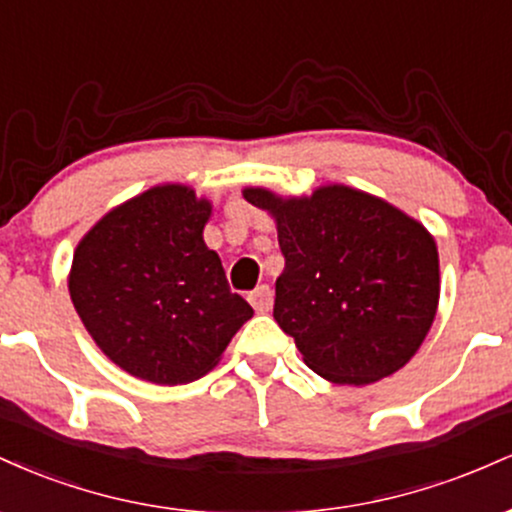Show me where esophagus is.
I'll return each instance as SVG.
<instances>
[{"label": "esophagus", "mask_w": 512, "mask_h": 512, "mask_svg": "<svg viewBox=\"0 0 512 512\" xmlns=\"http://www.w3.org/2000/svg\"><path fill=\"white\" fill-rule=\"evenodd\" d=\"M250 303H252V308L257 310V313H269V310H272V305H274V291L269 289L267 284L257 286V289L250 293Z\"/></svg>", "instance_id": "1"}]
</instances>
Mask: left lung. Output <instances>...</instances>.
<instances>
[{
    "mask_svg": "<svg viewBox=\"0 0 512 512\" xmlns=\"http://www.w3.org/2000/svg\"><path fill=\"white\" fill-rule=\"evenodd\" d=\"M276 223L284 272L274 320L305 366L337 385L397 373L424 344L440 298L436 238L385 199L349 185L281 197L245 187Z\"/></svg>",
    "mask_w": 512,
    "mask_h": 512,
    "instance_id": "8db88e82",
    "label": "left lung"
}]
</instances>
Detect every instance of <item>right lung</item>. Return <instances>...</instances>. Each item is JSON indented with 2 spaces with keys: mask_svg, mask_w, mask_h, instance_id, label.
<instances>
[{
  "mask_svg": "<svg viewBox=\"0 0 512 512\" xmlns=\"http://www.w3.org/2000/svg\"><path fill=\"white\" fill-rule=\"evenodd\" d=\"M211 202L163 182L110 209L79 240L69 296L115 366L156 385L207 375L250 303L231 293L221 257L204 243Z\"/></svg>",
  "mask_w": 512,
  "mask_h": 512,
  "instance_id": "obj_1",
  "label": "right lung"
}]
</instances>
